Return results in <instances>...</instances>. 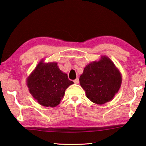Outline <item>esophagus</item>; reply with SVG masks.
I'll return each instance as SVG.
<instances>
[{
	"mask_svg": "<svg viewBox=\"0 0 146 146\" xmlns=\"http://www.w3.org/2000/svg\"><path fill=\"white\" fill-rule=\"evenodd\" d=\"M74 82L75 84H79V79H78V78H77L76 79V80H74Z\"/></svg>",
	"mask_w": 146,
	"mask_h": 146,
	"instance_id": "esophagus-1",
	"label": "esophagus"
}]
</instances>
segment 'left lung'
I'll return each instance as SVG.
<instances>
[{"mask_svg":"<svg viewBox=\"0 0 146 146\" xmlns=\"http://www.w3.org/2000/svg\"><path fill=\"white\" fill-rule=\"evenodd\" d=\"M80 83L91 101L103 105L111 101L119 91L122 75L113 61L103 55L86 65L80 76Z\"/></svg>","mask_w":146,"mask_h":146,"instance_id":"1","label":"left lung"}]
</instances>
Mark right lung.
<instances>
[{
    "label": "right lung",
    "mask_w": 146,
    "mask_h": 146,
    "mask_svg": "<svg viewBox=\"0 0 146 146\" xmlns=\"http://www.w3.org/2000/svg\"><path fill=\"white\" fill-rule=\"evenodd\" d=\"M57 62L40 60L27 78L29 92L39 105L55 107L60 103L65 90L74 84L59 69Z\"/></svg>",
    "instance_id": "right-lung-1"
}]
</instances>
